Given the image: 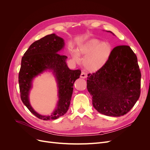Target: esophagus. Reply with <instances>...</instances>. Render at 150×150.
Instances as JSON below:
<instances>
[{
	"mask_svg": "<svg viewBox=\"0 0 150 150\" xmlns=\"http://www.w3.org/2000/svg\"><path fill=\"white\" fill-rule=\"evenodd\" d=\"M80 77H81V78H84V79L86 78H87V74H86L85 72L82 71V72H81V74Z\"/></svg>",
	"mask_w": 150,
	"mask_h": 150,
	"instance_id": "esophagus-1",
	"label": "esophagus"
}]
</instances>
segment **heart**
<instances>
[{
  "mask_svg": "<svg viewBox=\"0 0 150 150\" xmlns=\"http://www.w3.org/2000/svg\"><path fill=\"white\" fill-rule=\"evenodd\" d=\"M111 54L110 44L101 42L97 39H91L79 46L78 52L74 51L73 57L79 61V54L84 57L83 64L86 69L96 71L106 64Z\"/></svg>",
  "mask_w": 150,
  "mask_h": 150,
  "instance_id": "b5f03b06",
  "label": "heart"
}]
</instances>
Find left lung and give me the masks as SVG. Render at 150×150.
<instances>
[{
  "instance_id": "left-lung-1",
  "label": "left lung",
  "mask_w": 150,
  "mask_h": 150,
  "mask_svg": "<svg viewBox=\"0 0 150 150\" xmlns=\"http://www.w3.org/2000/svg\"><path fill=\"white\" fill-rule=\"evenodd\" d=\"M141 77L137 57L133 50L128 46L115 47L106 64L88 74L87 88L93 107L109 116L126 114L139 98Z\"/></svg>"
}]
</instances>
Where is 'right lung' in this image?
Listing matches in <instances>:
<instances>
[{
	"instance_id": "obj_1",
	"label": "right lung",
	"mask_w": 150,
	"mask_h": 150,
	"mask_svg": "<svg viewBox=\"0 0 150 150\" xmlns=\"http://www.w3.org/2000/svg\"><path fill=\"white\" fill-rule=\"evenodd\" d=\"M64 46L62 38L55 34L46 35L32 44L22 58L19 73L21 100L34 115L43 120H56L66 114L71 103L75 81L79 78V69L67 67L66 56L59 52ZM47 69L53 71L58 82L59 101L51 115H39L31 106L28 94L34 77Z\"/></svg>"
}]
</instances>
